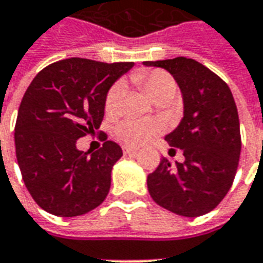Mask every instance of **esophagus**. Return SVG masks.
<instances>
[{"label": "esophagus", "mask_w": 263, "mask_h": 263, "mask_svg": "<svg viewBox=\"0 0 263 263\" xmlns=\"http://www.w3.org/2000/svg\"><path fill=\"white\" fill-rule=\"evenodd\" d=\"M139 153L137 147H130V145H123V154L126 155H136Z\"/></svg>", "instance_id": "1"}]
</instances>
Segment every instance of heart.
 <instances>
[{
    "label": "heart",
    "instance_id": "heart-1",
    "mask_svg": "<svg viewBox=\"0 0 263 263\" xmlns=\"http://www.w3.org/2000/svg\"><path fill=\"white\" fill-rule=\"evenodd\" d=\"M134 81L139 84L141 91L153 101L168 98L171 99L175 93V82L170 74L164 71H144L134 76ZM122 95V84H115L109 89L106 99H105V108L108 112H112L116 108L119 98ZM162 124L158 120L153 119H137V120H126L118 126V134L120 139L126 141L127 144H143L145 141L161 132Z\"/></svg>",
    "mask_w": 263,
    "mask_h": 263
}]
</instances>
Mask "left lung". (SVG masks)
Segmentation results:
<instances>
[{
  "instance_id": "8db88e82",
  "label": "left lung",
  "mask_w": 263,
  "mask_h": 263,
  "mask_svg": "<svg viewBox=\"0 0 263 263\" xmlns=\"http://www.w3.org/2000/svg\"><path fill=\"white\" fill-rule=\"evenodd\" d=\"M143 64L168 71L183 101V118L164 139L183 151L185 161L171 165L162 158L147 176L148 192L157 204L175 214L203 216L227 195L238 166L241 136L233 93L220 77L192 59Z\"/></svg>"
}]
</instances>
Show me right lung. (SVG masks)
Listing matches in <instances>:
<instances>
[{"instance_id":"add662e5","label":"right lung","mask_w":263,"mask_h":263,"mask_svg":"<svg viewBox=\"0 0 263 263\" xmlns=\"http://www.w3.org/2000/svg\"><path fill=\"white\" fill-rule=\"evenodd\" d=\"M133 66L72 57L30 82L18 110L15 148L30 196L47 213L76 217L108 196L120 145L105 141L91 154L78 150L77 140L99 129L109 89Z\"/></svg>"}]
</instances>
